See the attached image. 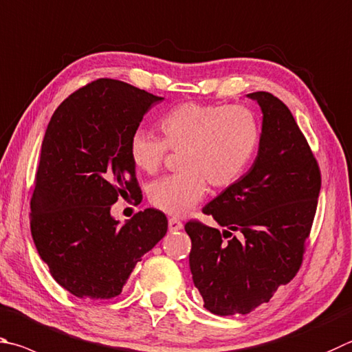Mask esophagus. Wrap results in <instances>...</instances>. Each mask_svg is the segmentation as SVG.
<instances>
[{"label":"esophagus","instance_id":"34e87169","mask_svg":"<svg viewBox=\"0 0 352 352\" xmlns=\"http://www.w3.org/2000/svg\"><path fill=\"white\" fill-rule=\"evenodd\" d=\"M168 225H169L170 232H175V231H180V229H183V223L177 219H169Z\"/></svg>","mask_w":352,"mask_h":352}]
</instances>
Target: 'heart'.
Masks as SVG:
<instances>
[{
	"instance_id": "b5f03b06",
	"label": "heart",
	"mask_w": 352,
	"mask_h": 352,
	"mask_svg": "<svg viewBox=\"0 0 352 352\" xmlns=\"http://www.w3.org/2000/svg\"><path fill=\"white\" fill-rule=\"evenodd\" d=\"M163 138L137 129L129 140L132 163L146 174H155L168 151L183 152L175 175L160 178L149 186L152 206L170 215H183L200 203L208 183L226 189L237 183L251 164L260 144V123L243 106L178 104L158 120Z\"/></svg>"
}]
</instances>
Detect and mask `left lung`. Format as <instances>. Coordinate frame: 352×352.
<instances>
[{"label": "left lung", "instance_id": "1", "mask_svg": "<svg viewBox=\"0 0 352 352\" xmlns=\"http://www.w3.org/2000/svg\"><path fill=\"white\" fill-rule=\"evenodd\" d=\"M263 112L258 154L245 175L203 208L219 229L189 220V266L204 308L248 314L296 277L320 194V168L282 100L248 95Z\"/></svg>", "mask_w": 352, "mask_h": 352}]
</instances>
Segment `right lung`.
Segmentation results:
<instances>
[{
    "instance_id": "1",
    "label": "right lung",
    "mask_w": 352,
    "mask_h": 352,
    "mask_svg": "<svg viewBox=\"0 0 352 352\" xmlns=\"http://www.w3.org/2000/svg\"><path fill=\"white\" fill-rule=\"evenodd\" d=\"M163 98L124 81L100 78L56 107L41 144L30 198V232L55 282L78 298L120 296L133 267L168 231L158 209L124 225L111 215L140 186L129 140Z\"/></svg>"
}]
</instances>
